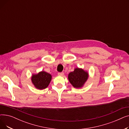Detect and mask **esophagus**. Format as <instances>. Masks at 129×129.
I'll use <instances>...</instances> for the list:
<instances>
[{
    "label": "esophagus",
    "instance_id": "34e87169",
    "mask_svg": "<svg viewBox=\"0 0 129 129\" xmlns=\"http://www.w3.org/2000/svg\"><path fill=\"white\" fill-rule=\"evenodd\" d=\"M58 76H63L64 75V73H63V72H62V73H58Z\"/></svg>",
    "mask_w": 129,
    "mask_h": 129
}]
</instances>
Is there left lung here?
<instances>
[{"mask_svg": "<svg viewBox=\"0 0 129 129\" xmlns=\"http://www.w3.org/2000/svg\"><path fill=\"white\" fill-rule=\"evenodd\" d=\"M88 77V73L82 69L77 67L73 72L70 73L68 78L69 82L74 88H80L83 87Z\"/></svg>", "mask_w": 129, "mask_h": 129, "instance_id": "left-lung-1", "label": "left lung"}]
</instances>
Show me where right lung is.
Instances as JSON below:
<instances>
[{
    "label": "right lung",
    "mask_w": 129,
    "mask_h": 129,
    "mask_svg": "<svg viewBox=\"0 0 129 129\" xmlns=\"http://www.w3.org/2000/svg\"><path fill=\"white\" fill-rule=\"evenodd\" d=\"M52 79L50 74L44 71L40 72L37 74H32V83L37 89L42 90L48 87Z\"/></svg>",
    "instance_id": "add662e5"
}]
</instances>
